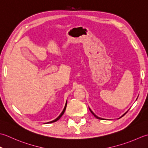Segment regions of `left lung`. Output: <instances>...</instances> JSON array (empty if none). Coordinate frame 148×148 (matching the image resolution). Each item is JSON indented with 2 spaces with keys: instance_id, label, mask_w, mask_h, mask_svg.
Listing matches in <instances>:
<instances>
[{
  "instance_id": "left-lung-1",
  "label": "left lung",
  "mask_w": 148,
  "mask_h": 148,
  "mask_svg": "<svg viewBox=\"0 0 148 148\" xmlns=\"http://www.w3.org/2000/svg\"><path fill=\"white\" fill-rule=\"evenodd\" d=\"M89 110H90V111H91V113H92V114H93V115H94V116H95V117H96V118H97V119H102V118H100V117H98L97 116H96V115H95V114L94 113H93V112H92V110H91V109H90V108H89ZM126 113H125L124 114H123V116H122L121 117H123V116H124V115H125V114Z\"/></svg>"
}]
</instances>
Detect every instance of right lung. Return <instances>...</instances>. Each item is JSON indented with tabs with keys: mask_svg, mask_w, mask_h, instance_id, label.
Segmentation results:
<instances>
[{
	"mask_svg": "<svg viewBox=\"0 0 148 148\" xmlns=\"http://www.w3.org/2000/svg\"><path fill=\"white\" fill-rule=\"evenodd\" d=\"M66 105H67V101H66V105H65V107H64V109H63L62 112H61V114H60V115H59L58 117H57L56 119H54L53 121H50V122H48V123H51L56 122V121H58V120H59L60 118H61V117H62V116L63 115V114H64V112H65V110H66Z\"/></svg>",
	"mask_w": 148,
	"mask_h": 148,
	"instance_id": "1",
	"label": "right lung"
}]
</instances>
